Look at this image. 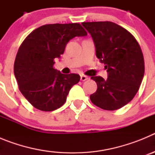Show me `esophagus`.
Masks as SVG:
<instances>
[{
    "mask_svg": "<svg viewBox=\"0 0 155 155\" xmlns=\"http://www.w3.org/2000/svg\"><path fill=\"white\" fill-rule=\"evenodd\" d=\"M87 79H88V78L87 76H85V75H81V80L82 81H84L87 80Z\"/></svg>",
    "mask_w": 155,
    "mask_h": 155,
    "instance_id": "obj_1",
    "label": "esophagus"
}]
</instances>
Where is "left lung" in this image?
<instances>
[{
    "label": "left lung",
    "mask_w": 155,
    "mask_h": 155,
    "mask_svg": "<svg viewBox=\"0 0 155 155\" xmlns=\"http://www.w3.org/2000/svg\"><path fill=\"white\" fill-rule=\"evenodd\" d=\"M94 41L96 56L105 64L108 78L94 75L97 91L90 95L94 105L105 110H116L130 102L138 91L144 74L141 48L134 35L112 21L82 22Z\"/></svg>",
    "instance_id": "8db88e82"
}]
</instances>
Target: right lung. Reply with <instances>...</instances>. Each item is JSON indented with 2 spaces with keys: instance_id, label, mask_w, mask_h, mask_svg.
I'll return each instance as SVG.
<instances>
[{
  "instance_id": "right-lung-1",
  "label": "right lung",
  "mask_w": 155,
  "mask_h": 155,
  "mask_svg": "<svg viewBox=\"0 0 155 155\" xmlns=\"http://www.w3.org/2000/svg\"><path fill=\"white\" fill-rule=\"evenodd\" d=\"M87 31L79 23L44 25L24 39L17 53L14 73L18 88L33 107L50 112L61 107L70 90L80 81L77 74H64L53 68L66 45Z\"/></svg>"
}]
</instances>
